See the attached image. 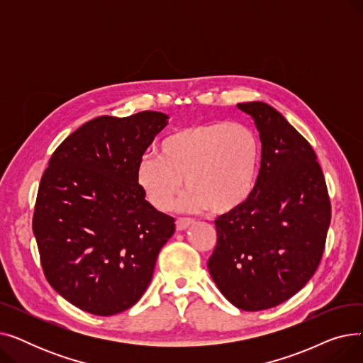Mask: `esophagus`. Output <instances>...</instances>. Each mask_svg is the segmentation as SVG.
Returning <instances> with one entry per match:
<instances>
[{"label":"esophagus","instance_id":"obj_1","mask_svg":"<svg viewBox=\"0 0 363 363\" xmlns=\"http://www.w3.org/2000/svg\"><path fill=\"white\" fill-rule=\"evenodd\" d=\"M191 223H194V219H191V218H178L177 219V230L184 231Z\"/></svg>","mask_w":363,"mask_h":363}]
</instances>
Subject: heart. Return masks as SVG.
Masks as SVG:
<instances>
[{
	"mask_svg": "<svg viewBox=\"0 0 363 363\" xmlns=\"http://www.w3.org/2000/svg\"><path fill=\"white\" fill-rule=\"evenodd\" d=\"M159 151L160 157L143 156L135 169L137 185L157 211H169L184 181L188 191L178 206L215 215L237 211L256 186L260 141L244 123L189 125L169 133Z\"/></svg>",
	"mask_w": 363,
	"mask_h": 363,
	"instance_id": "1",
	"label": "heart"
}]
</instances>
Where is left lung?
<instances>
[{
	"instance_id": "1",
	"label": "left lung",
	"mask_w": 363,
	"mask_h": 363,
	"mask_svg": "<svg viewBox=\"0 0 363 363\" xmlns=\"http://www.w3.org/2000/svg\"><path fill=\"white\" fill-rule=\"evenodd\" d=\"M262 141L252 196L215 220L218 241L207 262L215 284L247 312L278 306L318 269L331 222V203L312 145L262 101L241 103Z\"/></svg>"
}]
</instances>
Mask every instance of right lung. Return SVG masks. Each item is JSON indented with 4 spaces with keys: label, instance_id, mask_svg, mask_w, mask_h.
Instances as JSON below:
<instances>
[{
    "label": "right lung",
    "instance_id": "add662e5",
    "mask_svg": "<svg viewBox=\"0 0 363 363\" xmlns=\"http://www.w3.org/2000/svg\"><path fill=\"white\" fill-rule=\"evenodd\" d=\"M160 111L95 118L55 148L41 178L32 230L51 287L85 312L110 316L135 304L175 219L135 181L138 160L166 126Z\"/></svg>",
    "mask_w": 363,
    "mask_h": 363
}]
</instances>
